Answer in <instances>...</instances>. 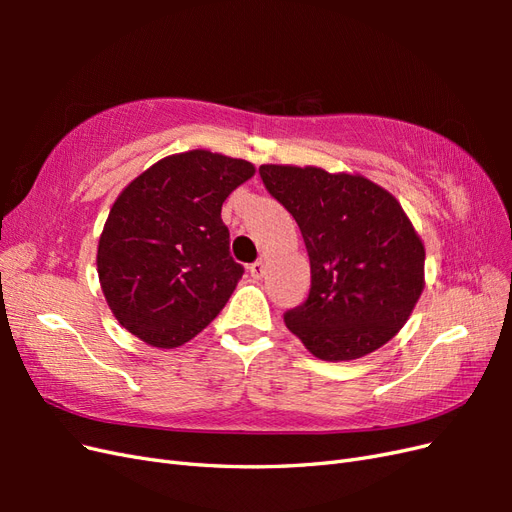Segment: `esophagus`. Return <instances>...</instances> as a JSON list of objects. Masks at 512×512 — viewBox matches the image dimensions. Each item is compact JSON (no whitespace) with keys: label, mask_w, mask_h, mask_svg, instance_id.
<instances>
[{"label":"esophagus","mask_w":512,"mask_h":512,"mask_svg":"<svg viewBox=\"0 0 512 512\" xmlns=\"http://www.w3.org/2000/svg\"><path fill=\"white\" fill-rule=\"evenodd\" d=\"M250 273H252V277H256V280H260V277L265 275V262H262V260L252 262V265H250Z\"/></svg>","instance_id":"esophagus-1"}]
</instances>
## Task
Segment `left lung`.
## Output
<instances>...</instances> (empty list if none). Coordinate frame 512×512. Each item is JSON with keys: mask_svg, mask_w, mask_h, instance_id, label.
Listing matches in <instances>:
<instances>
[{"mask_svg": "<svg viewBox=\"0 0 512 512\" xmlns=\"http://www.w3.org/2000/svg\"><path fill=\"white\" fill-rule=\"evenodd\" d=\"M267 192L299 224L312 286L284 314L322 361L378 350L410 318L425 286V247L393 194L361 175L316 166L258 168Z\"/></svg>", "mask_w": 512, "mask_h": 512, "instance_id": "left-lung-1", "label": "left lung"}]
</instances>
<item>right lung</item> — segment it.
Wrapping results in <instances>:
<instances>
[{
    "label": "right lung",
    "instance_id": "1",
    "mask_svg": "<svg viewBox=\"0 0 512 512\" xmlns=\"http://www.w3.org/2000/svg\"><path fill=\"white\" fill-rule=\"evenodd\" d=\"M254 170L194 149L153 164L119 194L98 243V277L123 329L177 348L222 312L243 275L222 205Z\"/></svg>",
    "mask_w": 512,
    "mask_h": 512
}]
</instances>
